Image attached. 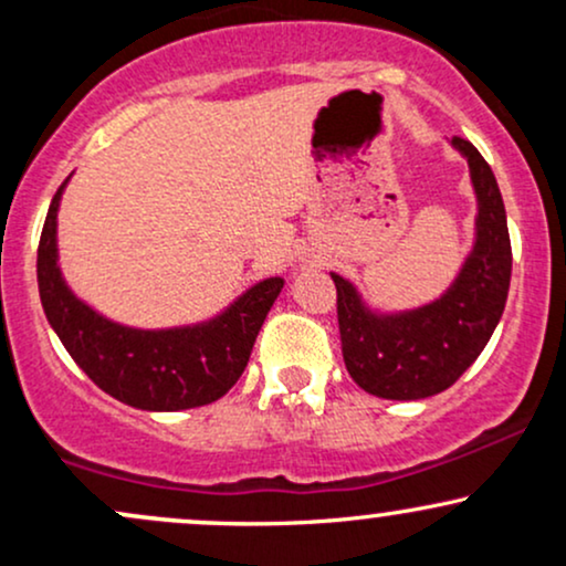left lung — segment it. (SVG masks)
Segmentation results:
<instances>
[{
    "instance_id": "1",
    "label": "left lung",
    "mask_w": 566,
    "mask_h": 566,
    "mask_svg": "<svg viewBox=\"0 0 566 566\" xmlns=\"http://www.w3.org/2000/svg\"><path fill=\"white\" fill-rule=\"evenodd\" d=\"M476 191V244L439 301L407 314H373L359 292L333 274L343 359L356 386L380 399L412 401L441 394L482 354L511 284V237L495 175L473 143L454 135Z\"/></svg>"
}]
</instances>
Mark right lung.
<instances>
[{"instance_id": "add662e5", "label": "right lung", "mask_w": 566, "mask_h": 566, "mask_svg": "<svg viewBox=\"0 0 566 566\" xmlns=\"http://www.w3.org/2000/svg\"><path fill=\"white\" fill-rule=\"evenodd\" d=\"M63 186L44 218L36 279L44 314L71 359L97 388L129 407L175 412L220 399L242 378L284 279H263L231 308L197 327L133 329L103 319L66 287L57 269L55 226Z\"/></svg>"}]
</instances>
